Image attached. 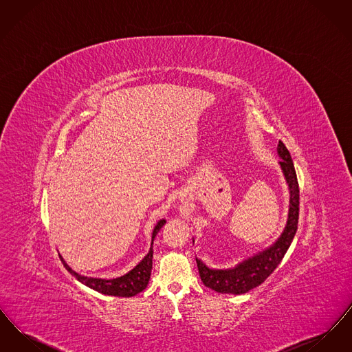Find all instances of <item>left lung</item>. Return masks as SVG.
Segmentation results:
<instances>
[{
  "label": "left lung",
  "instance_id": "obj_1",
  "mask_svg": "<svg viewBox=\"0 0 352 352\" xmlns=\"http://www.w3.org/2000/svg\"><path fill=\"white\" fill-rule=\"evenodd\" d=\"M278 155L281 157L280 165L290 190L289 217L284 232L270 248L243 261L234 269L215 270L207 268L201 260L197 258L201 283L218 293L243 294L263 284L278 267L297 232L300 217V187L290 153L283 141H278Z\"/></svg>",
  "mask_w": 352,
  "mask_h": 352
}]
</instances>
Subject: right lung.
I'll return each instance as SVG.
<instances>
[{"label": "right lung", "mask_w": 352, "mask_h": 352, "mask_svg": "<svg viewBox=\"0 0 352 352\" xmlns=\"http://www.w3.org/2000/svg\"><path fill=\"white\" fill-rule=\"evenodd\" d=\"M165 223H166V220L162 219L154 227L153 236H151V245H153L155 234H158V231L162 228V226ZM151 258H153V248H151V251L142 258V261L135 268L132 269L128 274L118 277V278H113V280H101V278L84 277V276L75 273L60 257L63 265L66 267L68 272L72 276H75L82 284L87 285L88 287H91L99 293H102V294L116 296V297H133L135 294L141 293L148 286L149 278H151V267H153Z\"/></svg>", "instance_id": "add662e5"}]
</instances>
